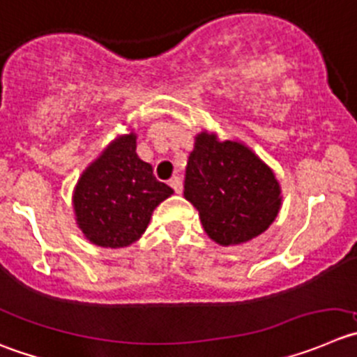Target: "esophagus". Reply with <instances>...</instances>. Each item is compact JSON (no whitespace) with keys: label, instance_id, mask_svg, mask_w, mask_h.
Segmentation results:
<instances>
[{"label":"esophagus","instance_id":"esophagus-1","mask_svg":"<svg viewBox=\"0 0 357 357\" xmlns=\"http://www.w3.org/2000/svg\"><path fill=\"white\" fill-rule=\"evenodd\" d=\"M169 185L172 186V190H174L176 194H181V192H183V181H181V178H179V176H174V178L169 179Z\"/></svg>","mask_w":357,"mask_h":357}]
</instances>
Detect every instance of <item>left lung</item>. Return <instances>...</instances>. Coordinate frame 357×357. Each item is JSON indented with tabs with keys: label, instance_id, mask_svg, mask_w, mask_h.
Masks as SVG:
<instances>
[{
	"label": "left lung",
	"instance_id": "left-lung-1",
	"mask_svg": "<svg viewBox=\"0 0 357 357\" xmlns=\"http://www.w3.org/2000/svg\"><path fill=\"white\" fill-rule=\"evenodd\" d=\"M185 199L216 245L236 246L268 231L282 208V188L273 169L245 142L220 141L202 130L186 163Z\"/></svg>",
	"mask_w": 357,
	"mask_h": 357
}]
</instances>
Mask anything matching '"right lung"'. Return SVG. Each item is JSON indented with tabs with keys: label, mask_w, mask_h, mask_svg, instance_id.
Segmentation results:
<instances>
[{
	"label": "right lung",
	"mask_w": 357,
	"mask_h": 357,
	"mask_svg": "<svg viewBox=\"0 0 357 357\" xmlns=\"http://www.w3.org/2000/svg\"><path fill=\"white\" fill-rule=\"evenodd\" d=\"M137 133L118 135L82 171L73 188L75 222L89 243L123 248L146 232L153 211L174 194L139 158Z\"/></svg>",
	"instance_id": "right-lung-1"
}]
</instances>
